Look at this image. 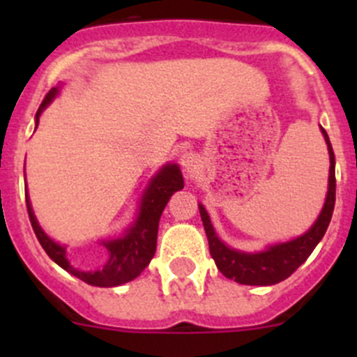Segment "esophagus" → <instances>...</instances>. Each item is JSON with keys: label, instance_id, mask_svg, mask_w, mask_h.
Returning a JSON list of instances; mask_svg holds the SVG:
<instances>
[{"label": "esophagus", "instance_id": "1", "mask_svg": "<svg viewBox=\"0 0 357 357\" xmlns=\"http://www.w3.org/2000/svg\"><path fill=\"white\" fill-rule=\"evenodd\" d=\"M199 164H200V158L197 153L185 152L181 155V165H183V169H185V172H188V174L195 172L197 169H199Z\"/></svg>", "mask_w": 357, "mask_h": 357}]
</instances>
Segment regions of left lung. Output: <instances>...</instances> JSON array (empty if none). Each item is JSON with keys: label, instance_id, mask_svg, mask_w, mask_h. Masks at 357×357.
<instances>
[{"label": "left lung", "instance_id": "8db88e82", "mask_svg": "<svg viewBox=\"0 0 357 357\" xmlns=\"http://www.w3.org/2000/svg\"><path fill=\"white\" fill-rule=\"evenodd\" d=\"M321 132L325 136L330 155L328 192H326L325 205H323L318 219L304 235L297 236L290 242L268 245L264 250L259 252L236 250V248L228 247L225 242L219 240L207 211H205L204 205L199 204L200 218L202 222H204L205 233H207L208 250H211V255L215 261L218 269L226 278L235 280L236 283H242V285L259 287L275 285V283L283 282L302 262H305V259L311 255V252L318 245L319 240L325 236L335 207V155L328 135L323 128Z\"/></svg>", "mask_w": 357, "mask_h": 357}]
</instances>
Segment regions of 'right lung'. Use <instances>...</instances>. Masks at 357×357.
<instances>
[{
	"label": "right lung",
	"instance_id": "obj_1",
	"mask_svg": "<svg viewBox=\"0 0 357 357\" xmlns=\"http://www.w3.org/2000/svg\"><path fill=\"white\" fill-rule=\"evenodd\" d=\"M59 95V88L50 89L46 98L39 105L36 112V128L39 124L43 110L55 100ZM181 169L178 164H165L157 171V174L150 179L149 186L143 192L139 200L138 214L132 225L117 238L102 240V245L105 248V261L93 269H79L72 266L67 257V245L55 242L50 238L36 219L34 211L31 207V200L25 193V204H27L29 219H31L32 229L38 236L39 243L45 248L53 262L66 269L70 275L77 276L84 283L93 287H119L131 282L136 276L142 275L143 269L150 264L157 248V233L158 221H160L162 211L167 205L172 193L183 190Z\"/></svg>",
	"mask_w": 357,
	"mask_h": 357
}]
</instances>
